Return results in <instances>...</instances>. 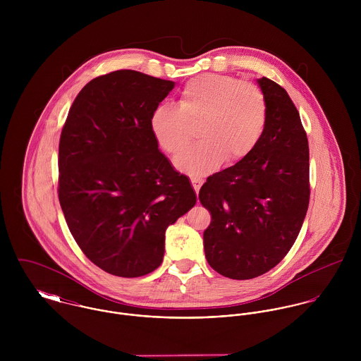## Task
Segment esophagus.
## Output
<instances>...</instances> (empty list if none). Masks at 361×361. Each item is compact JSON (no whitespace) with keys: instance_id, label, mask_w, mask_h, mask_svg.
I'll return each instance as SVG.
<instances>
[{"instance_id":"esophagus-1","label":"esophagus","mask_w":361,"mask_h":361,"mask_svg":"<svg viewBox=\"0 0 361 361\" xmlns=\"http://www.w3.org/2000/svg\"><path fill=\"white\" fill-rule=\"evenodd\" d=\"M190 182H192V186H193V189L196 190V193H199V190H200V186H202L203 180H202L200 178H196V176H190Z\"/></svg>"}]
</instances>
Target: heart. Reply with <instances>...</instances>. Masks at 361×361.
Segmentation results:
<instances>
[{"label":"heart","mask_w":361,"mask_h":361,"mask_svg":"<svg viewBox=\"0 0 361 361\" xmlns=\"http://www.w3.org/2000/svg\"><path fill=\"white\" fill-rule=\"evenodd\" d=\"M267 116V100L256 83L208 73L183 86L178 106L157 105L150 129L159 147L176 155L190 145L199 126L200 142L178 157L176 165L193 176H203L222 159L235 164L250 154L262 137Z\"/></svg>","instance_id":"b5f03b06"}]
</instances>
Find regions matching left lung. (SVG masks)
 Masks as SVG:
<instances>
[{
	"mask_svg": "<svg viewBox=\"0 0 361 361\" xmlns=\"http://www.w3.org/2000/svg\"><path fill=\"white\" fill-rule=\"evenodd\" d=\"M257 83L268 106L257 147L208 176L199 193L211 214L203 235L207 261L231 279H252L279 264L309 208V142L299 111L274 80Z\"/></svg>",
	"mask_w": 361,
	"mask_h": 361,
	"instance_id": "left-lung-1",
	"label": "left lung"
}]
</instances>
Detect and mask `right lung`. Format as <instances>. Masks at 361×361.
<instances>
[{
  "instance_id": "obj_1",
  "label": "right lung",
  "mask_w": 361,
  "mask_h": 361,
  "mask_svg": "<svg viewBox=\"0 0 361 361\" xmlns=\"http://www.w3.org/2000/svg\"><path fill=\"white\" fill-rule=\"evenodd\" d=\"M173 87L130 69L99 76L80 90L61 132L58 199L68 228L85 256L116 276L158 268L166 228L197 200L150 129Z\"/></svg>"
}]
</instances>
